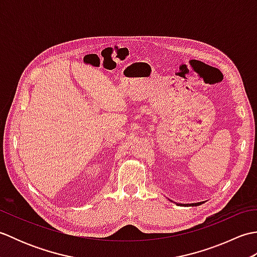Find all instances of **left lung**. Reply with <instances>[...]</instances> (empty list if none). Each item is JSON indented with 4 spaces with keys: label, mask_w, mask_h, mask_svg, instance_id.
<instances>
[{
    "label": "left lung",
    "mask_w": 257,
    "mask_h": 257,
    "mask_svg": "<svg viewBox=\"0 0 257 257\" xmlns=\"http://www.w3.org/2000/svg\"><path fill=\"white\" fill-rule=\"evenodd\" d=\"M200 204H202V202H200V203H192V204H187V205H192V206H198V205H200ZM179 205H182V204H179Z\"/></svg>",
    "instance_id": "obj_1"
}]
</instances>
